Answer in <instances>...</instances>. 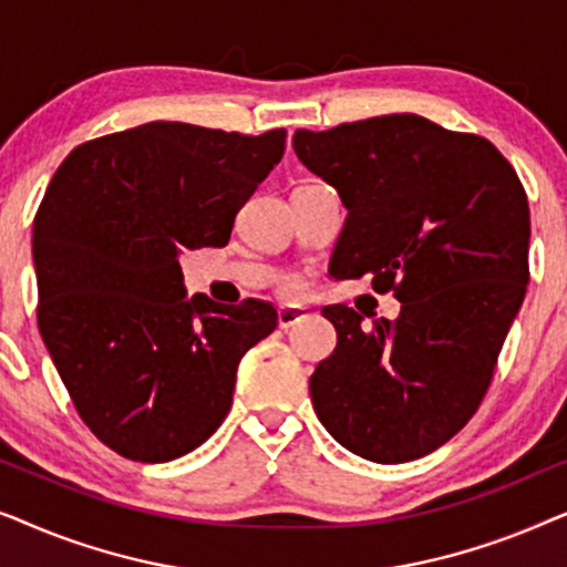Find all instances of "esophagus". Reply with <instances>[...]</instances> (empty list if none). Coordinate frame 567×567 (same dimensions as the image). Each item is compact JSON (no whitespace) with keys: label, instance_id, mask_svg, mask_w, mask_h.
Listing matches in <instances>:
<instances>
[{"label":"esophagus","instance_id":"1","mask_svg":"<svg viewBox=\"0 0 567 567\" xmlns=\"http://www.w3.org/2000/svg\"><path fill=\"white\" fill-rule=\"evenodd\" d=\"M307 317L305 309H278V328L289 330L293 324L301 322Z\"/></svg>","mask_w":567,"mask_h":567}]
</instances>
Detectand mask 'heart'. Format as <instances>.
I'll list each match as a JSON object with an SVG mask.
<instances>
[{
  "mask_svg": "<svg viewBox=\"0 0 567 567\" xmlns=\"http://www.w3.org/2000/svg\"><path fill=\"white\" fill-rule=\"evenodd\" d=\"M284 289L289 291V293H299L301 291V281H297V278H293V281H289V284L284 286Z\"/></svg>",
  "mask_w": 567,
  "mask_h": 567,
  "instance_id": "b5f03b06",
  "label": "heart"
}]
</instances>
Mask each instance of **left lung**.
<instances>
[{"label": "left lung", "instance_id": "obj_1", "mask_svg": "<svg viewBox=\"0 0 567 567\" xmlns=\"http://www.w3.org/2000/svg\"><path fill=\"white\" fill-rule=\"evenodd\" d=\"M301 165L348 208L330 276H371L398 320L324 307L338 346L309 392L338 444L369 462L421 460L477 413L529 284V204L483 136L415 113L299 128Z\"/></svg>", "mask_w": 567, "mask_h": 567}]
</instances>
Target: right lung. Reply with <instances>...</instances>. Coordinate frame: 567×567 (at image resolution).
Wrapping results in <instances>:
<instances>
[{
  "instance_id": "1",
  "label": "right lung",
  "mask_w": 567,
  "mask_h": 567,
  "mask_svg": "<svg viewBox=\"0 0 567 567\" xmlns=\"http://www.w3.org/2000/svg\"><path fill=\"white\" fill-rule=\"evenodd\" d=\"M284 146V128L152 121L80 144L51 177L33 221L38 330L84 425L126 460L204 444L243 355L276 330L266 301L185 297L177 258L229 243Z\"/></svg>"
}]
</instances>
